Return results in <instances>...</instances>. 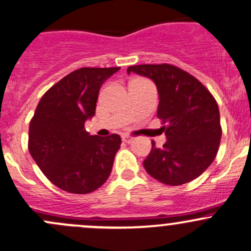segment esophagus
Listing matches in <instances>:
<instances>
[{"mask_svg":"<svg viewBox=\"0 0 251 251\" xmlns=\"http://www.w3.org/2000/svg\"><path fill=\"white\" fill-rule=\"evenodd\" d=\"M123 141L125 142V143H131V142H133V137H130V136L124 135L123 136Z\"/></svg>","mask_w":251,"mask_h":251,"instance_id":"1","label":"esophagus"}]
</instances>
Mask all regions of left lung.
<instances>
[{"instance_id": "1", "label": "left lung", "mask_w": 251, "mask_h": 251, "mask_svg": "<svg viewBox=\"0 0 251 251\" xmlns=\"http://www.w3.org/2000/svg\"><path fill=\"white\" fill-rule=\"evenodd\" d=\"M127 73L155 82L159 92L158 118L168 141L151 151L143 165L161 183L179 186L197 178L214 161L222 128L219 105L210 91L193 75L171 64L131 65Z\"/></svg>"}]
</instances>
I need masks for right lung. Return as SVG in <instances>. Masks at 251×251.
<instances>
[{
    "instance_id": "1",
    "label": "right lung",
    "mask_w": 251,
    "mask_h": 251,
    "mask_svg": "<svg viewBox=\"0 0 251 251\" xmlns=\"http://www.w3.org/2000/svg\"><path fill=\"white\" fill-rule=\"evenodd\" d=\"M120 68H80L42 96L29 126V151L60 189L87 194L109 177L120 136H90L85 123L96 113L100 86Z\"/></svg>"
}]
</instances>
